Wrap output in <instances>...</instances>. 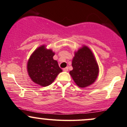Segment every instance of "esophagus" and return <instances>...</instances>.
I'll return each mask as SVG.
<instances>
[{
    "instance_id": "esophagus-1",
    "label": "esophagus",
    "mask_w": 127,
    "mask_h": 127,
    "mask_svg": "<svg viewBox=\"0 0 127 127\" xmlns=\"http://www.w3.org/2000/svg\"><path fill=\"white\" fill-rule=\"evenodd\" d=\"M68 70H69V68H68L67 67H66L64 68L63 69V71H64V72H67Z\"/></svg>"
}]
</instances>
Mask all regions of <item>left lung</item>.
<instances>
[{
	"label": "left lung",
	"mask_w": 127,
	"mask_h": 127,
	"mask_svg": "<svg viewBox=\"0 0 127 127\" xmlns=\"http://www.w3.org/2000/svg\"><path fill=\"white\" fill-rule=\"evenodd\" d=\"M73 70L69 73L79 87H86L96 81L99 73V67L91 50L86 46L75 52L72 60Z\"/></svg>",
	"instance_id": "1"
}]
</instances>
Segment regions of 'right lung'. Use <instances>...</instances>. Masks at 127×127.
Segmentation results:
<instances>
[{
	"label": "right lung",
	"instance_id": "add662e5",
	"mask_svg": "<svg viewBox=\"0 0 127 127\" xmlns=\"http://www.w3.org/2000/svg\"><path fill=\"white\" fill-rule=\"evenodd\" d=\"M55 53L47 49L44 45L40 46L31 55L28 61L29 76L36 84L43 87L51 84L62 70L57 61L53 59Z\"/></svg>",
	"mask_w": 127,
	"mask_h": 127
}]
</instances>
